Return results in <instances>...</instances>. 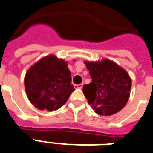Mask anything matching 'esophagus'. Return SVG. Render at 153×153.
<instances>
[{"instance_id":"obj_1","label":"esophagus","mask_w":153,"mask_h":153,"mask_svg":"<svg viewBox=\"0 0 153 153\" xmlns=\"http://www.w3.org/2000/svg\"><path fill=\"white\" fill-rule=\"evenodd\" d=\"M83 84L82 83H80V84H77V85H74V88H82Z\"/></svg>"}]
</instances>
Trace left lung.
<instances>
[{
    "mask_svg": "<svg viewBox=\"0 0 153 153\" xmlns=\"http://www.w3.org/2000/svg\"><path fill=\"white\" fill-rule=\"evenodd\" d=\"M92 82L82 87V92L99 115L117 114L129 100L131 79L127 72L110 60L85 62Z\"/></svg>",
    "mask_w": 153,
    "mask_h": 153,
    "instance_id": "1",
    "label": "left lung"
}]
</instances>
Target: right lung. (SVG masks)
Returning <instances> with one entry per match:
<instances>
[{
  "label": "right lung",
  "mask_w": 153,
  "mask_h": 153,
  "mask_svg": "<svg viewBox=\"0 0 153 153\" xmlns=\"http://www.w3.org/2000/svg\"><path fill=\"white\" fill-rule=\"evenodd\" d=\"M67 62L53 55L42 58L26 74L25 89L28 99L40 110L53 111L64 105L74 88Z\"/></svg>",
  "instance_id": "obj_1"
}]
</instances>
